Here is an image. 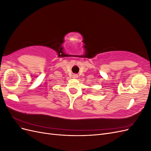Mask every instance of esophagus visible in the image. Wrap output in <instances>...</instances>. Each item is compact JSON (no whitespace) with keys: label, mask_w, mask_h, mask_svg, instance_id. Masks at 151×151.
<instances>
[{"label":"esophagus","mask_w":151,"mask_h":151,"mask_svg":"<svg viewBox=\"0 0 151 151\" xmlns=\"http://www.w3.org/2000/svg\"><path fill=\"white\" fill-rule=\"evenodd\" d=\"M72 76H73V78L76 79V78H77V77H78V75H77V74H74Z\"/></svg>","instance_id":"obj_1"}]
</instances>
